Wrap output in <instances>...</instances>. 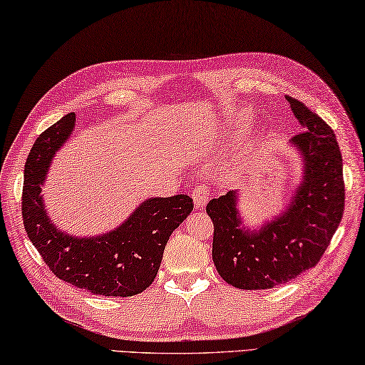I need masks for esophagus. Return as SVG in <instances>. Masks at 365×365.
<instances>
[{
	"label": "esophagus",
	"mask_w": 365,
	"mask_h": 365,
	"mask_svg": "<svg viewBox=\"0 0 365 365\" xmlns=\"http://www.w3.org/2000/svg\"><path fill=\"white\" fill-rule=\"evenodd\" d=\"M192 199H194L195 208H204L205 204L208 202V199H210V192H208V189L205 186H202V184H197V186L194 187Z\"/></svg>",
	"instance_id": "1"
}]
</instances>
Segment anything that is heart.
<instances>
[{
	"label": "heart",
	"mask_w": 365,
	"mask_h": 365,
	"mask_svg": "<svg viewBox=\"0 0 365 365\" xmlns=\"http://www.w3.org/2000/svg\"><path fill=\"white\" fill-rule=\"evenodd\" d=\"M249 121H250L249 115H247V113H244L242 116H239V118L236 119V124H244V123H249Z\"/></svg>",
	"instance_id": "heart-1"
}]
</instances>
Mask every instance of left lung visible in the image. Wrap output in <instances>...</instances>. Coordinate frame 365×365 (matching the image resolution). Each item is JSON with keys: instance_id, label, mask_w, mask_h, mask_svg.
I'll use <instances>...</instances> for the list:
<instances>
[{"instance_id": "1", "label": "left lung", "mask_w": 365, "mask_h": 365, "mask_svg": "<svg viewBox=\"0 0 365 365\" xmlns=\"http://www.w3.org/2000/svg\"><path fill=\"white\" fill-rule=\"evenodd\" d=\"M288 101L304 130L289 142L301 155L302 178L284 210L249 230L235 190L207 205L213 222V264L239 289L273 288L317 265L344 212L343 158L333 129L302 101Z\"/></svg>"}]
</instances>
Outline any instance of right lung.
<instances>
[{"label":"right lung","mask_w":365,"mask_h":365,"mask_svg":"<svg viewBox=\"0 0 365 365\" xmlns=\"http://www.w3.org/2000/svg\"><path fill=\"white\" fill-rule=\"evenodd\" d=\"M76 115H66L35 140L24 168L22 218L27 236L59 279L92 294L128 297L145 291L157 277L166 242L192 212L186 194L150 197L116 230L73 236L48 217L41 187L55 153L69 139Z\"/></svg>","instance_id":"add662e5"}]
</instances>
